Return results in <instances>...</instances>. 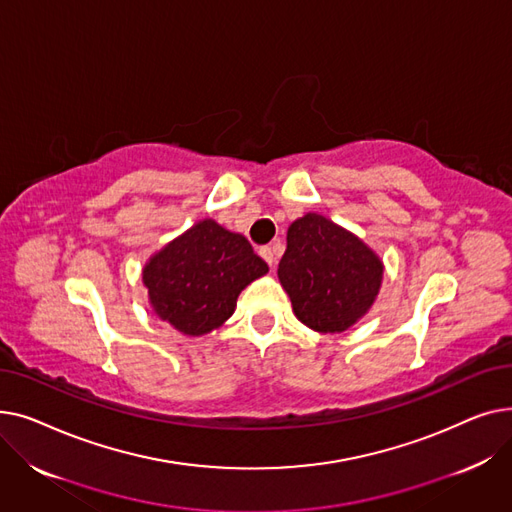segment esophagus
I'll list each match as a JSON object with an SVG mask.
<instances>
[{
    "label": "esophagus",
    "instance_id": "obj_1",
    "mask_svg": "<svg viewBox=\"0 0 512 512\" xmlns=\"http://www.w3.org/2000/svg\"><path fill=\"white\" fill-rule=\"evenodd\" d=\"M259 255L267 261V265H270V267L276 263V249L274 247H261Z\"/></svg>",
    "mask_w": 512,
    "mask_h": 512
}]
</instances>
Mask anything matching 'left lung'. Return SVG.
<instances>
[{
  "label": "left lung",
  "mask_w": 512,
  "mask_h": 512,
  "mask_svg": "<svg viewBox=\"0 0 512 512\" xmlns=\"http://www.w3.org/2000/svg\"><path fill=\"white\" fill-rule=\"evenodd\" d=\"M278 278L301 324L338 334L373 307L384 263L357 234L309 211L288 226Z\"/></svg>",
  "instance_id": "1"
}]
</instances>
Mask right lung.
Returning <instances> with one entry per match:
<instances>
[{
	"label": "right lung",
	"mask_w": 512,
	"mask_h": 512,
	"mask_svg": "<svg viewBox=\"0 0 512 512\" xmlns=\"http://www.w3.org/2000/svg\"><path fill=\"white\" fill-rule=\"evenodd\" d=\"M270 272L251 242L205 218L153 253L143 284L153 313L184 336L218 330L238 294Z\"/></svg>",
	"instance_id": "add662e5"
}]
</instances>
